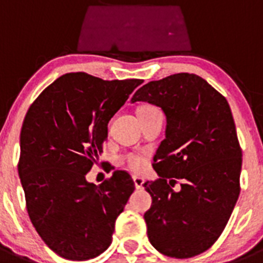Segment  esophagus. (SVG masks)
I'll return each mask as SVG.
<instances>
[{"instance_id":"obj_1","label":"esophagus","mask_w":263,"mask_h":263,"mask_svg":"<svg viewBox=\"0 0 263 263\" xmlns=\"http://www.w3.org/2000/svg\"><path fill=\"white\" fill-rule=\"evenodd\" d=\"M133 180H134V184H136L137 190H141V188H143V184H145V179L141 178V176H134Z\"/></svg>"}]
</instances>
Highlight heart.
<instances>
[{"mask_svg": "<svg viewBox=\"0 0 263 263\" xmlns=\"http://www.w3.org/2000/svg\"><path fill=\"white\" fill-rule=\"evenodd\" d=\"M154 106H143L142 109L139 111L142 110H154ZM122 162L129 167L130 170H133V171H139V170H142L143 166H145V159H143L141 155L138 154H133V153H130V154H125L122 157Z\"/></svg>", "mask_w": 263, "mask_h": 263, "instance_id": "heart-1", "label": "heart"}]
</instances>
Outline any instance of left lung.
I'll return each mask as SVG.
<instances>
[{
    "label": "left lung",
    "instance_id": "obj_1",
    "mask_svg": "<svg viewBox=\"0 0 263 263\" xmlns=\"http://www.w3.org/2000/svg\"><path fill=\"white\" fill-rule=\"evenodd\" d=\"M136 101L159 106L167 120L153 164L159 179L143 184L153 197L145 213L148 240L167 257H195L217 241L240 195L242 152L229 104L185 72L150 81ZM176 178L179 192L172 190Z\"/></svg>",
    "mask_w": 263,
    "mask_h": 263
}]
</instances>
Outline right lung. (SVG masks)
<instances>
[{
  "label": "right lung",
  "instance_id": "1",
  "mask_svg": "<svg viewBox=\"0 0 263 263\" xmlns=\"http://www.w3.org/2000/svg\"><path fill=\"white\" fill-rule=\"evenodd\" d=\"M142 83L66 73L27 110L18 163L26 208L42 240L63 258L87 261L110 245L133 179L117 170L96 185L85 175L103 153L109 120Z\"/></svg>",
  "mask_w": 263,
  "mask_h": 263
}]
</instances>
